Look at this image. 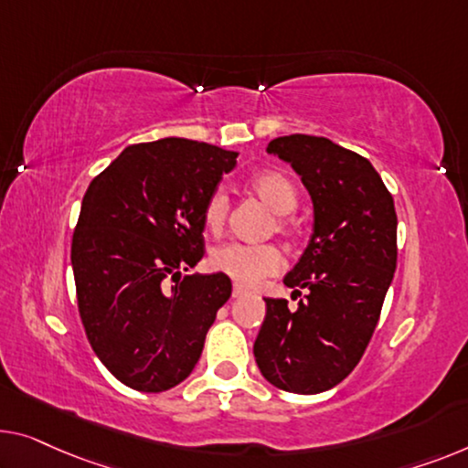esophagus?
I'll list each match as a JSON object with an SVG mask.
<instances>
[{"mask_svg": "<svg viewBox=\"0 0 468 468\" xmlns=\"http://www.w3.org/2000/svg\"><path fill=\"white\" fill-rule=\"evenodd\" d=\"M241 296H246V290L241 288V285H233V298H241Z\"/></svg>", "mask_w": 468, "mask_h": 468, "instance_id": "esophagus-1", "label": "esophagus"}]
</instances>
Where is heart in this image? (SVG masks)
<instances>
[{"instance_id":"1","label":"heart","mask_w":468,"mask_h":468,"mask_svg":"<svg viewBox=\"0 0 468 468\" xmlns=\"http://www.w3.org/2000/svg\"><path fill=\"white\" fill-rule=\"evenodd\" d=\"M250 189L269 207L275 216V231L288 233V220L285 214H290L298 204V195L292 180L285 174L277 170H267L256 174L250 180ZM229 199L222 191H214L207 197L204 206V227L212 235H218L227 222ZM210 267L216 273L227 275L233 279L241 288H256L264 277L275 275L283 267V258L273 246H241V243H227L212 250Z\"/></svg>"}]
</instances>
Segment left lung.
I'll use <instances>...</instances> for the list:
<instances>
[{
	"label": "left lung",
	"mask_w": 468,
	"mask_h": 468,
	"mask_svg": "<svg viewBox=\"0 0 468 468\" xmlns=\"http://www.w3.org/2000/svg\"><path fill=\"white\" fill-rule=\"evenodd\" d=\"M267 153L290 164L311 195V239L283 277L309 294L296 311L264 298L254 357L271 385L315 395L353 372L378 324L397 267L395 204L366 157L324 136L275 138Z\"/></svg>",
	"instance_id": "8db88e82"
}]
</instances>
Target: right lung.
<instances>
[{"mask_svg":"<svg viewBox=\"0 0 468 468\" xmlns=\"http://www.w3.org/2000/svg\"><path fill=\"white\" fill-rule=\"evenodd\" d=\"M237 151L167 136L125 146L90 183L71 243L81 324L125 387L162 393L193 372L231 279L193 273L204 206Z\"/></svg>","mask_w":468,"mask_h":468,"instance_id":"add662e5","label":"right lung"}]
</instances>
